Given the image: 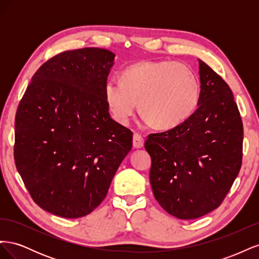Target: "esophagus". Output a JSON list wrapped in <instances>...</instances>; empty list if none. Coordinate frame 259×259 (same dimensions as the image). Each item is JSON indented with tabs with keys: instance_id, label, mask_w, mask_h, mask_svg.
<instances>
[{
	"instance_id": "obj_1",
	"label": "esophagus",
	"mask_w": 259,
	"mask_h": 259,
	"mask_svg": "<svg viewBox=\"0 0 259 259\" xmlns=\"http://www.w3.org/2000/svg\"><path fill=\"white\" fill-rule=\"evenodd\" d=\"M144 143L145 140L143 138V136H140L138 134H134V136H133V147H134L135 149H139L144 147Z\"/></svg>"
}]
</instances>
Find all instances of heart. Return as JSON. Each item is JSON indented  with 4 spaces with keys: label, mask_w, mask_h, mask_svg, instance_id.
I'll use <instances>...</instances> for the list:
<instances>
[{
    "label": "heart",
    "mask_w": 259,
    "mask_h": 259,
    "mask_svg": "<svg viewBox=\"0 0 259 259\" xmlns=\"http://www.w3.org/2000/svg\"><path fill=\"white\" fill-rule=\"evenodd\" d=\"M199 82L180 62L142 61L124 70L122 80H108L105 97L114 119L127 124L137 107L147 123L174 127L187 120L199 101Z\"/></svg>",
    "instance_id": "b5f03b06"
}]
</instances>
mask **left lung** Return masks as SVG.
Masks as SVG:
<instances>
[{"label":"left lung","mask_w":259,"mask_h":259,"mask_svg":"<svg viewBox=\"0 0 259 259\" xmlns=\"http://www.w3.org/2000/svg\"><path fill=\"white\" fill-rule=\"evenodd\" d=\"M199 70L195 112L145 142L154 198L179 219L199 218L221 205L242 164L243 124L233 94L201 59Z\"/></svg>","instance_id":"8db88e82"}]
</instances>
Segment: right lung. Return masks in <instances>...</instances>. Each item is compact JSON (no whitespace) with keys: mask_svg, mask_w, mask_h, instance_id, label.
<instances>
[{"mask_svg":"<svg viewBox=\"0 0 259 259\" xmlns=\"http://www.w3.org/2000/svg\"><path fill=\"white\" fill-rule=\"evenodd\" d=\"M115 55L62 52L37 69L15 117L14 159L36 204L79 218L107 195L133 133L111 119L105 85Z\"/></svg>","mask_w":259,"mask_h":259,"instance_id":"1","label":"right lung"}]
</instances>
